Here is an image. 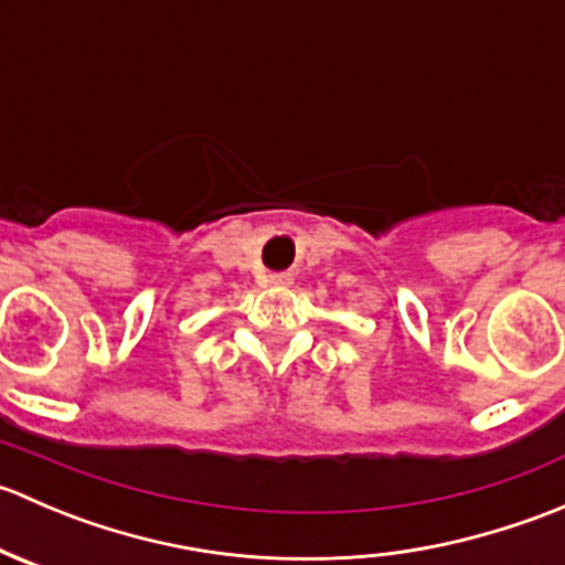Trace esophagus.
I'll return each mask as SVG.
<instances>
[{
	"instance_id": "obj_1",
	"label": "esophagus",
	"mask_w": 565,
	"mask_h": 565,
	"mask_svg": "<svg viewBox=\"0 0 565 565\" xmlns=\"http://www.w3.org/2000/svg\"><path fill=\"white\" fill-rule=\"evenodd\" d=\"M267 287H289L292 284V276L289 273H270V276L265 278Z\"/></svg>"
}]
</instances>
